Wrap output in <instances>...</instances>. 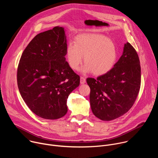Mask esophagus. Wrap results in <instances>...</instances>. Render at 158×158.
Returning a JSON list of instances; mask_svg holds the SVG:
<instances>
[{
	"mask_svg": "<svg viewBox=\"0 0 158 158\" xmlns=\"http://www.w3.org/2000/svg\"><path fill=\"white\" fill-rule=\"evenodd\" d=\"M81 84H84L85 82V77H81Z\"/></svg>",
	"mask_w": 158,
	"mask_h": 158,
	"instance_id": "1",
	"label": "esophagus"
}]
</instances>
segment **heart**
Instances as JSON below:
<instances>
[{
	"instance_id": "1",
	"label": "heart",
	"mask_w": 158,
	"mask_h": 158,
	"mask_svg": "<svg viewBox=\"0 0 158 158\" xmlns=\"http://www.w3.org/2000/svg\"><path fill=\"white\" fill-rule=\"evenodd\" d=\"M84 60V73L93 72L100 76L109 72L114 65L118 57L116 45L104 35L87 34L77 37L74 44L69 43L66 49V59L74 71L79 69Z\"/></svg>"
}]
</instances>
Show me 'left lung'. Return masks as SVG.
<instances>
[{"mask_svg": "<svg viewBox=\"0 0 158 158\" xmlns=\"http://www.w3.org/2000/svg\"><path fill=\"white\" fill-rule=\"evenodd\" d=\"M139 56L131 44H124L123 55L114 67L96 79H86L91 92L93 114L102 121L115 119L131 108L141 86Z\"/></svg>", "mask_w": 158, "mask_h": 158, "instance_id": "8db88e82", "label": "left lung"}]
</instances>
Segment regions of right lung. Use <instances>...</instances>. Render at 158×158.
<instances>
[{
	"label": "right lung",
	"instance_id": "right-lung-1",
	"mask_svg": "<svg viewBox=\"0 0 158 158\" xmlns=\"http://www.w3.org/2000/svg\"><path fill=\"white\" fill-rule=\"evenodd\" d=\"M67 40L62 27L35 35L22 53L17 68L20 95L37 116L57 119L67 112V100L80 77L65 60Z\"/></svg>",
	"mask_w": 158,
	"mask_h": 158
}]
</instances>
